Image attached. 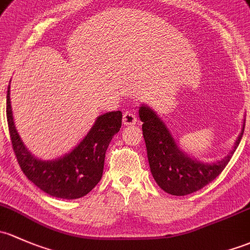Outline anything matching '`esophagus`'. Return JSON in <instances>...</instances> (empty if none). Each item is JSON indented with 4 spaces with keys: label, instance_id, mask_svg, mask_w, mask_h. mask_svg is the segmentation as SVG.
<instances>
[{
    "label": "esophagus",
    "instance_id": "1",
    "mask_svg": "<svg viewBox=\"0 0 250 250\" xmlns=\"http://www.w3.org/2000/svg\"><path fill=\"white\" fill-rule=\"evenodd\" d=\"M137 122V117H136V114L132 110H126L124 115H123V123H124V125H135Z\"/></svg>",
    "mask_w": 250,
    "mask_h": 250
}]
</instances>
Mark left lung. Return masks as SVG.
<instances>
[{"label":"left lung","mask_w":250,"mask_h":250,"mask_svg":"<svg viewBox=\"0 0 250 250\" xmlns=\"http://www.w3.org/2000/svg\"><path fill=\"white\" fill-rule=\"evenodd\" d=\"M138 113L143 123V137L151 174L164 191L174 196L192 194L214 181L232 158L244 132L243 124L230 154L219 161L205 164L183 153L167 126L151 108L142 104Z\"/></svg>","instance_id":"obj_1"}]
</instances>
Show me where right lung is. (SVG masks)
<instances>
[{
  "label": "right lung",
  "mask_w": 250,
  "mask_h": 250,
  "mask_svg": "<svg viewBox=\"0 0 250 250\" xmlns=\"http://www.w3.org/2000/svg\"><path fill=\"white\" fill-rule=\"evenodd\" d=\"M10 85L7 90V122L13 150L25 176L41 190L59 199H81L101 181L104 156L113 136L122 127L120 110L97 117L85 137L72 151L55 160H40L22 143L13 119Z\"/></svg>",
  "instance_id": "add662e5"
}]
</instances>
